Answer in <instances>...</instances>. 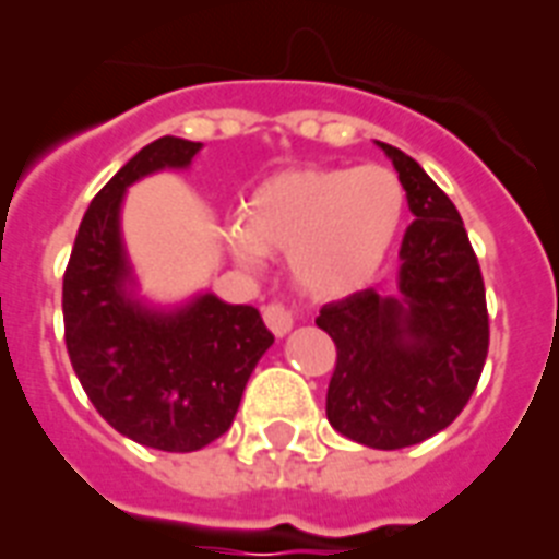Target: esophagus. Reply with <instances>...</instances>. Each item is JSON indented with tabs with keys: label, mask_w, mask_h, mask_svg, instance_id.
Listing matches in <instances>:
<instances>
[{
	"label": "esophagus",
	"mask_w": 559,
	"mask_h": 559,
	"mask_svg": "<svg viewBox=\"0 0 559 559\" xmlns=\"http://www.w3.org/2000/svg\"><path fill=\"white\" fill-rule=\"evenodd\" d=\"M263 320H266V326L272 335H287L293 329V314L284 308L281 302H269L266 308H263Z\"/></svg>",
	"instance_id": "obj_1"
}]
</instances>
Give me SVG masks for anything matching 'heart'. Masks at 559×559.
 Segmentation results:
<instances>
[{
  "label": "heart",
  "instance_id": "obj_1",
  "mask_svg": "<svg viewBox=\"0 0 559 559\" xmlns=\"http://www.w3.org/2000/svg\"><path fill=\"white\" fill-rule=\"evenodd\" d=\"M404 212L407 191L389 167H296L257 185L227 245L245 266H260L263 254H290L305 293L341 299L383 266Z\"/></svg>",
  "mask_w": 559,
  "mask_h": 559
}]
</instances>
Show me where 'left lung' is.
Listing matches in <instances>:
<instances>
[{"instance_id":"1","label":"left lung","mask_w":559,"mask_h":559,"mask_svg":"<svg viewBox=\"0 0 559 559\" xmlns=\"http://www.w3.org/2000/svg\"><path fill=\"white\" fill-rule=\"evenodd\" d=\"M407 191L399 296L359 290L320 308L335 341L326 416L371 449H404L449 428L467 407L488 356L479 260L455 203L401 148L380 143Z\"/></svg>"}]
</instances>
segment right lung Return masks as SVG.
Listing matches in <instances>:
<instances>
[{"mask_svg": "<svg viewBox=\"0 0 559 559\" xmlns=\"http://www.w3.org/2000/svg\"><path fill=\"white\" fill-rule=\"evenodd\" d=\"M197 152L200 143L179 138L140 148L86 209L62 278L66 347L80 386L116 431L160 452L218 440L275 341L257 308L212 293L179 311H152L128 296L119 236L126 188L164 167H188Z\"/></svg>", "mask_w": 559, "mask_h": 559, "instance_id": "obj_1", "label": "right lung"}]
</instances>
